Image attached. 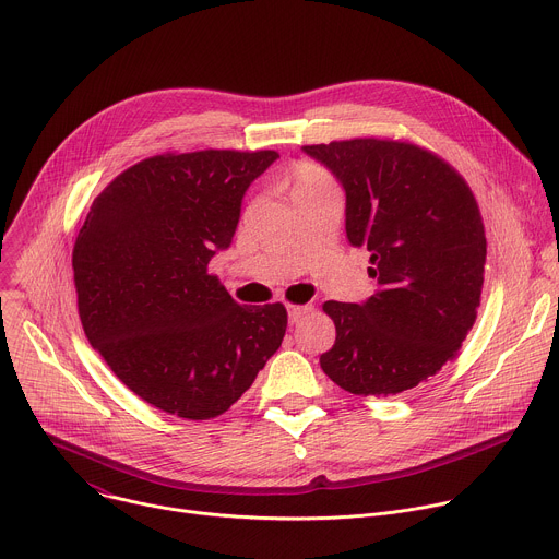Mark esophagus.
<instances>
[{"label":"esophagus","mask_w":559,"mask_h":559,"mask_svg":"<svg viewBox=\"0 0 559 559\" xmlns=\"http://www.w3.org/2000/svg\"><path fill=\"white\" fill-rule=\"evenodd\" d=\"M309 309H311L309 305H289V307H287L289 323H292V325H298V323L302 321V318L307 316V311H309Z\"/></svg>","instance_id":"obj_1"}]
</instances>
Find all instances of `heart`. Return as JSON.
I'll list each match as a JSON object with an SVG mask.
<instances>
[{
    "mask_svg": "<svg viewBox=\"0 0 559 559\" xmlns=\"http://www.w3.org/2000/svg\"><path fill=\"white\" fill-rule=\"evenodd\" d=\"M323 188H334L332 179L323 168H318L313 164H300L294 168L292 177V197L309 190H323Z\"/></svg>",
    "mask_w": 559,
    "mask_h": 559,
    "instance_id": "obj_1",
    "label": "heart"
}]
</instances>
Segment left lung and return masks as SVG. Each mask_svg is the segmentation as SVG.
<instances>
[{"label":"left lung","mask_w":559,"mask_h":559,"mask_svg":"<svg viewBox=\"0 0 559 559\" xmlns=\"http://www.w3.org/2000/svg\"><path fill=\"white\" fill-rule=\"evenodd\" d=\"M345 190V231L369 252L378 289L328 300L336 343L323 371L356 395H395L455 356L475 323L487 261L485 225L464 179L401 141L305 145Z\"/></svg>","instance_id":"1"}]
</instances>
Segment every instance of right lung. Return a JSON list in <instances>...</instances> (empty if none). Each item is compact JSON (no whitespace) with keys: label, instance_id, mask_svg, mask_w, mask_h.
Returning <instances> with one entry per match:
<instances>
[{"label":"right lung","instance_id":"add662e5","mask_svg":"<svg viewBox=\"0 0 559 559\" xmlns=\"http://www.w3.org/2000/svg\"><path fill=\"white\" fill-rule=\"evenodd\" d=\"M274 150L162 154L121 173L72 250L79 318L115 376L166 414H225L276 354L281 302L238 305L207 263L231 246Z\"/></svg>","mask_w":559,"mask_h":559}]
</instances>
